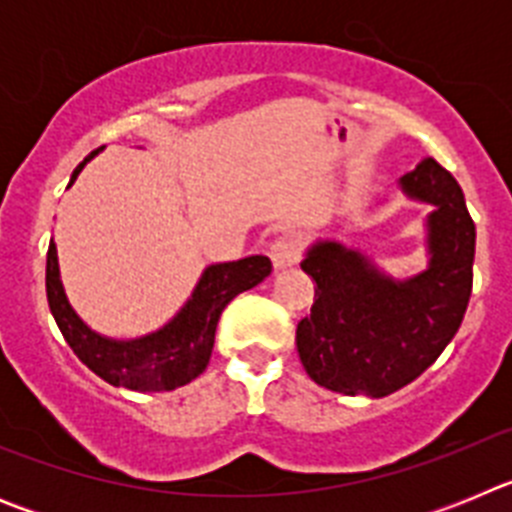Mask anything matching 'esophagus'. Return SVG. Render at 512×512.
I'll return each instance as SVG.
<instances>
[{
  "instance_id": "obj_1",
  "label": "esophagus",
  "mask_w": 512,
  "mask_h": 512,
  "mask_svg": "<svg viewBox=\"0 0 512 512\" xmlns=\"http://www.w3.org/2000/svg\"><path fill=\"white\" fill-rule=\"evenodd\" d=\"M269 256H271V264H274V269L284 271V269H292V266L297 264V256H300V251H297L295 241H289V238H279V241L271 243Z\"/></svg>"
}]
</instances>
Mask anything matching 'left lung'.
Masks as SVG:
<instances>
[{"instance_id": "1", "label": "left lung", "mask_w": 512, "mask_h": 512, "mask_svg": "<svg viewBox=\"0 0 512 512\" xmlns=\"http://www.w3.org/2000/svg\"><path fill=\"white\" fill-rule=\"evenodd\" d=\"M425 217L428 266L408 279L384 274L366 253L315 241L302 271L318 284L297 325L307 377L341 395L387 397L418 379L456 336L472 295L474 223L454 176L423 158L400 179Z\"/></svg>"}]
</instances>
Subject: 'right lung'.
Here are the masks:
<instances>
[{
	"label": "right lung",
	"mask_w": 512,
	"mask_h": 512,
	"mask_svg": "<svg viewBox=\"0 0 512 512\" xmlns=\"http://www.w3.org/2000/svg\"><path fill=\"white\" fill-rule=\"evenodd\" d=\"M102 148L89 153L74 169L71 182ZM271 274L266 256H246L241 261L210 264L202 271L192 297L174 318L158 330L140 338H107L89 328L71 307L58 269L56 243L48 246L45 261V295L63 338L84 364L112 387L133 392H166L184 387L200 377L210 364L215 346L217 320L235 295L253 289Z\"/></svg>",
	"instance_id": "1"
}]
</instances>
